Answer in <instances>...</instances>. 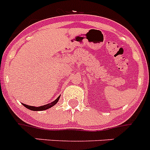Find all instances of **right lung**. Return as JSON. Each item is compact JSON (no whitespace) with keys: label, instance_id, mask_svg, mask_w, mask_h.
<instances>
[{"label":"right lung","instance_id":"obj_1","mask_svg":"<svg viewBox=\"0 0 150 150\" xmlns=\"http://www.w3.org/2000/svg\"><path fill=\"white\" fill-rule=\"evenodd\" d=\"M59 98H60V95H59L58 98H57L56 100H54L53 102H52V103H50V104H46V105H43V106H40V107H34V106H29V105H26V104H23L25 107H26V108H28V109L30 110H33V111H40V110H47L49 109V108H50V107H53L55 104H56V103L58 101H59Z\"/></svg>","mask_w":150,"mask_h":150}]
</instances>
